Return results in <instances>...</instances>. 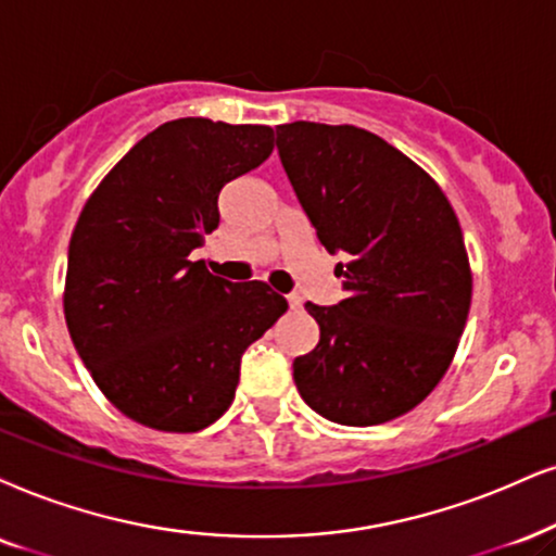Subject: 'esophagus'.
I'll return each mask as SVG.
<instances>
[{
    "label": "esophagus",
    "instance_id": "34e87169",
    "mask_svg": "<svg viewBox=\"0 0 556 556\" xmlns=\"http://www.w3.org/2000/svg\"><path fill=\"white\" fill-rule=\"evenodd\" d=\"M287 302H290V307H292V311H300V307H302V300H300V294H287Z\"/></svg>",
    "mask_w": 556,
    "mask_h": 556
}]
</instances>
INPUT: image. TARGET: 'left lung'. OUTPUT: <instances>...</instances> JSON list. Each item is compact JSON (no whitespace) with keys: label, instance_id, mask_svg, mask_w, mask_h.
I'll return each instance as SVG.
<instances>
[{"label":"left lung","instance_id":"1","mask_svg":"<svg viewBox=\"0 0 556 556\" xmlns=\"http://www.w3.org/2000/svg\"><path fill=\"white\" fill-rule=\"evenodd\" d=\"M277 149L346 300L305 311L320 341L292 364L302 400L341 426L405 416L446 375L472 302L459 220L441 187L354 125L287 123Z\"/></svg>","mask_w":556,"mask_h":556}]
</instances>
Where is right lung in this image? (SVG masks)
<instances>
[{
    "label": "right lung",
    "mask_w": 556,
    "mask_h": 556,
    "mask_svg": "<svg viewBox=\"0 0 556 556\" xmlns=\"http://www.w3.org/2000/svg\"><path fill=\"white\" fill-rule=\"evenodd\" d=\"M274 151L269 125L181 117L112 166L68 243L63 313L102 395L156 431L194 433L236 397L241 356L287 300L192 262L220 223L217 197Z\"/></svg>",
    "instance_id": "obj_1"
}]
</instances>
